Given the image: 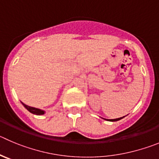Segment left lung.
Listing matches in <instances>:
<instances>
[{
    "label": "left lung",
    "instance_id": "8db88e82",
    "mask_svg": "<svg viewBox=\"0 0 159 159\" xmlns=\"http://www.w3.org/2000/svg\"><path fill=\"white\" fill-rule=\"evenodd\" d=\"M123 117H120V118H116V119H111V120H110V121H116V120H120V119H122Z\"/></svg>",
    "mask_w": 159,
    "mask_h": 159
}]
</instances>
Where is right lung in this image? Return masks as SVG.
<instances>
[{
  "instance_id": "obj_1",
  "label": "right lung",
  "mask_w": 159,
  "mask_h": 159,
  "mask_svg": "<svg viewBox=\"0 0 159 159\" xmlns=\"http://www.w3.org/2000/svg\"><path fill=\"white\" fill-rule=\"evenodd\" d=\"M22 104L23 105V106L25 107L26 109H27V110H28L29 112H30L31 113H33V114H36V115H43L44 114L45 112L43 111V110H39V109H37V108H34V107H31V106H27V105H25L24 103L22 102Z\"/></svg>"
}]
</instances>
